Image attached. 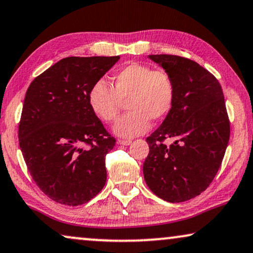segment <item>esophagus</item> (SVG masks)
Listing matches in <instances>:
<instances>
[{
	"label": "esophagus",
	"mask_w": 253,
	"mask_h": 253,
	"mask_svg": "<svg viewBox=\"0 0 253 253\" xmlns=\"http://www.w3.org/2000/svg\"><path fill=\"white\" fill-rule=\"evenodd\" d=\"M118 143H119L120 146H129V144L132 143V141L130 140H118Z\"/></svg>",
	"instance_id": "esophagus-1"
}]
</instances>
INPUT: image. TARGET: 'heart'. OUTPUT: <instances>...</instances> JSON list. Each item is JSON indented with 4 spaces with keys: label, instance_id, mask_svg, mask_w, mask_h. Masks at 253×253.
<instances>
[{
    "label": "heart",
    "instance_id": "heart-1",
    "mask_svg": "<svg viewBox=\"0 0 253 253\" xmlns=\"http://www.w3.org/2000/svg\"><path fill=\"white\" fill-rule=\"evenodd\" d=\"M176 85L166 70H155L142 63H130L113 77V87L104 80L91 86L87 96L92 112L105 123L116 119L121 100H126L129 111L113 126V132L121 137L142 135L150 128V120L164 119L172 110Z\"/></svg>",
    "mask_w": 253,
    "mask_h": 253
}]
</instances>
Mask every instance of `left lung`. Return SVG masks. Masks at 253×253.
I'll return each mask as SVG.
<instances>
[{"mask_svg": "<svg viewBox=\"0 0 253 253\" xmlns=\"http://www.w3.org/2000/svg\"><path fill=\"white\" fill-rule=\"evenodd\" d=\"M169 73L176 85L172 110L149 137L143 163L148 187L168 203H181L210 186L230 135L218 81L199 63L177 55H148ZM166 138L174 142L169 147Z\"/></svg>", "mask_w": 253, "mask_h": 253, "instance_id": "8db88e82", "label": "left lung"}]
</instances>
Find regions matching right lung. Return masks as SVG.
<instances>
[{
  "label": "right lung",
  "instance_id": "add662e5",
  "mask_svg": "<svg viewBox=\"0 0 253 253\" xmlns=\"http://www.w3.org/2000/svg\"><path fill=\"white\" fill-rule=\"evenodd\" d=\"M120 56H70L36 77L26 91L19 148L33 180L50 199L79 206L106 181L116 140L89 105V91Z\"/></svg>",
  "mask_w": 253,
  "mask_h": 253
}]
</instances>
